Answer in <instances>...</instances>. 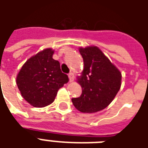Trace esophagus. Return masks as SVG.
<instances>
[{
    "label": "esophagus",
    "instance_id": "34e87169",
    "mask_svg": "<svg viewBox=\"0 0 148 148\" xmlns=\"http://www.w3.org/2000/svg\"><path fill=\"white\" fill-rule=\"evenodd\" d=\"M68 77H69V81H70V82H74V73H70L69 75H68Z\"/></svg>",
    "mask_w": 148,
    "mask_h": 148
}]
</instances>
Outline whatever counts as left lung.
Returning a JSON list of instances; mask_svg holds the SVG:
<instances>
[{
	"label": "left lung",
	"mask_w": 148,
	"mask_h": 148,
	"mask_svg": "<svg viewBox=\"0 0 148 148\" xmlns=\"http://www.w3.org/2000/svg\"><path fill=\"white\" fill-rule=\"evenodd\" d=\"M83 58V71L77 77L82 93L72 98L74 107L84 113L106 109L112 101L121 86V73L96 46L79 47Z\"/></svg>",
	"instance_id": "8db88e82"
}]
</instances>
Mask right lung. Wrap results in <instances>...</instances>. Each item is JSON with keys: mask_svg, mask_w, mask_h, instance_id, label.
I'll return each mask as SVG.
<instances>
[{"mask_svg": "<svg viewBox=\"0 0 148 148\" xmlns=\"http://www.w3.org/2000/svg\"><path fill=\"white\" fill-rule=\"evenodd\" d=\"M55 51L46 48L32 56L16 76V85L24 99L36 108L51 105L58 90L69 78L60 69V63L53 58Z\"/></svg>", "mask_w": 148, "mask_h": 148, "instance_id": "1", "label": "right lung"}]
</instances>
